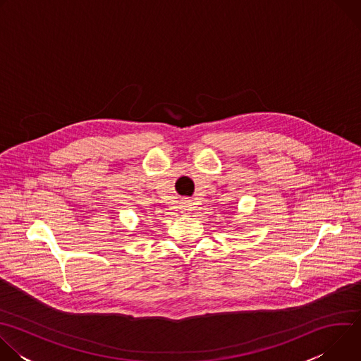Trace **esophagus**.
<instances>
[{
  "mask_svg": "<svg viewBox=\"0 0 361 361\" xmlns=\"http://www.w3.org/2000/svg\"><path fill=\"white\" fill-rule=\"evenodd\" d=\"M191 210H192V202L190 200H183L180 202V212L183 214H190Z\"/></svg>",
  "mask_w": 361,
  "mask_h": 361,
  "instance_id": "esophagus-1",
  "label": "esophagus"
}]
</instances>
